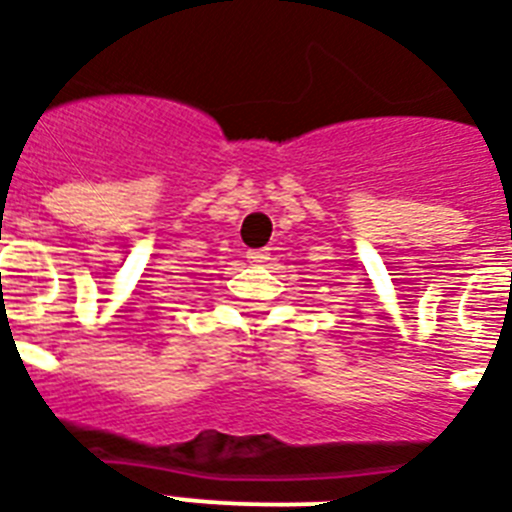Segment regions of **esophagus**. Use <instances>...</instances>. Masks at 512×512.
<instances>
[{
	"label": "esophagus",
	"mask_w": 512,
	"mask_h": 512,
	"mask_svg": "<svg viewBox=\"0 0 512 512\" xmlns=\"http://www.w3.org/2000/svg\"><path fill=\"white\" fill-rule=\"evenodd\" d=\"M247 260H249V263H255V265H263V263H268V260H271V252H268V249H249Z\"/></svg>",
	"instance_id": "obj_1"
}]
</instances>
